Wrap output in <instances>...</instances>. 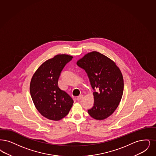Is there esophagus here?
<instances>
[{
  "instance_id": "esophagus-1",
  "label": "esophagus",
  "mask_w": 156,
  "mask_h": 156,
  "mask_svg": "<svg viewBox=\"0 0 156 156\" xmlns=\"http://www.w3.org/2000/svg\"><path fill=\"white\" fill-rule=\"evenodd\" d=\"M82 98H83V95L81 94V95H80V96H78L77 97L76 100H78V101H80V100H81Z\"/></svg>"
}]
</instances>
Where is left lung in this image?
Returning <instances> with one entry per match:
<instances>
[{
  "label": "left lung",
  "mask_w": 156,
  "mask_h": 156,
  "mask_svg": "<svg viewBox=\"0 0 156 156\" xmlns=\"http://www.w3.org/2000/svg\"><path fill=\"white\" fill-rule=\"evenodd\" d=\"M76 64L87 74L94 89V106L87 110L94 119L102 120L119 106L124 92L122 73L115 63L98 51L89 53Z\"/></svg>",
  "instance_id": "8db88e82"
}]
</instances>
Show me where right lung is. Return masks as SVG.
<instances>
[{"instance_id": "1", "label": "right lung", "mask_w": 156, "mask_h": 156, "mask_svg": "<svg viewBox=\"0 0 156 156\" xmlns=\"http://www.w3.org/2000/svg\"><path fill=\"white\" fill-rule=\"evenodd\" d=\"M73 56L58 55L44 62L36 71L30 83V94L37 111L50 120L66 117L74 100L58 87V81L65 66Z\"/></svg>"}]
</instances>
